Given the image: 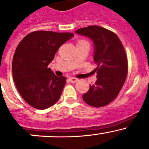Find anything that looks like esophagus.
Listing matches in <instances>:
<instances>
[{
	"mask_svg": "<svg viewBox=\"0 0 149 149\" xmlns=\"http://www.w3.org/2000/svg\"><path fill=\"white\" fill-rule=\"evenodd\" d=\"M69 80H70V81L71 82V83H76V81H79V79H76V78H74V77H70L69 78Z\"/></svg>",
	"mask_w": 149,
	"mask_h": 149,
	"instance_id": "obj_1",
	"label": "esophagus"
}]
</instances>
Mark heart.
<instances>
[{
    "label": "heart",
    "mask_w": 149,
    "mask_h": 149,
    "mask_svg": "<svg viewBox=\"0 0 149 149\" xmlns=\"http://www.w3.org/2000/svg\"><path fill=\"white\" fill-rule=\"evenodd\" d=\"M85 42V41H79V42Z\"/></svg>",
    "instance_id": "obj_1"
}]
</instances>
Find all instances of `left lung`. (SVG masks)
I'll list each match as a JSON object with an SVG mask.
<instances>
[{
  "mask_svg": "<svg viewBox=\"0 0 149 149\" xmlns=\"http://www.w3.org/2000/svg\"><path fill=\"white\" fill-rule=\"evenodd\" d=\"M75 32L92 40L94 61L97 65V81L83 94V100L92 107H104L116 98L126 80L125 51L117 34L102 26H87Z\"/></svg>",
  "mask_w": 149,
  "mask_h": 149,
  "instance_id": "left-lung-1",
  "label": "left lung"
}]
</instances>
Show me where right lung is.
I'll list each match as a JSON object with an SVG mask.
<instances>
[{
    "label": "right lung",
    "mask_w": 149,
    "mask_h": 149,
    "mask_svg": "<svg viewBox=\"0 0 149 149\" xmlns=\"http://www.w3.org/2000/svg\"><path fill=\"white\" fill-rule=\"evenodd\" d=\"M73 36L70 32L33 31L16 47L13 79L22 98L33 107L45 109L59 100L66 79L55 76L47 66L60 47Z\"/></svg>",
    "instance_id": "add662e5"
}]
</instances>
